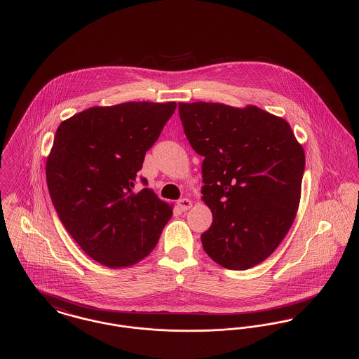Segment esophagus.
<instances>
[{
	"label": "esophagus",
	"instance_id": "obj_1",
	"mask_svg": "<svg viewBox=\"0 0 359 359\" xmlns=\"http://www.w3.org/2000/svg\"><path fill=\"white\" fill-rule=\"evenodd\" d=\"M178 205H180V208L182 211H187V210H189L192 207V201H189V199H180L178 201Z\"/></svg>",
	"mask_w": 359,
	"mask_h": 359
}]
</instances>
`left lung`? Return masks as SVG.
I'll return each instance as SVG.
<instances>
[{"instance_id":"obj_1","label":"left lung","mask_w":359,"mask_h":359,"mask_svg":"<svg viewBox=\"0 0 359 359\" xmlns=\"http://www.w3.org/2000/svg\"><path fill=\"white\" fill-rule=\"evenodd\" d=\"M185 135L202 163V201L212 212L205 253L243 271L271 256L300 203L306 154L289 123L257 106L178 103Z\"/></svg>"}]
</instances>
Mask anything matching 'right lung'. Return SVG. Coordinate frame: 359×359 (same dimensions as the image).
I'll return each instance as SVG.
<instances>
[{
    "instance_id": "right-lung-1",
    "label": "right lung",
    "mask_w": 359,
    "mask_h": 359,
    "mask_svg": "<svg viewBox=\"0 0 359 359\" xmlns=\"http://www.w3.org/2000/svg\"><path fill=\"white\" fill-rule=\"evenodd\" d=\"M175 107L94 106L56 130L46 165L52 203L84 253L104 266H130L148 256L172 215L152 189L135 194L134 184Z\"/></svg>"
}]
</instances>
